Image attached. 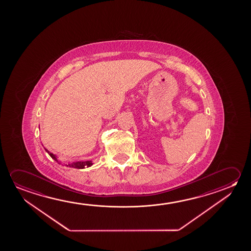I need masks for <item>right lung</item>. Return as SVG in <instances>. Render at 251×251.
Returning <instances> with one entry per match:
<instances>
[{
  "label": "right lung",
  "mask_w": 251,
  "mask_h": 251,
  "mask_svg": "<svg viewBox=\"0 0 251 251\" xmlns=\"http://www.w3.org/2000/svg\"><path fill=\"white\" fill-rule=\"evenodd\" d=\"M45 151H46V152H48V154H50L52 158L54 159V161L58 162L57 157H56L54 154L50 153V152L48 151V150H46V149H45ZM92 164L93 163L91 161H86V162H72V163H69L68 165H67V164H66V165H67V166L71 167V168H75V169H84L86 167L91 166Z\"/></svg>",
  "instance_id": "obj_1"
}]
</instances>
